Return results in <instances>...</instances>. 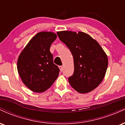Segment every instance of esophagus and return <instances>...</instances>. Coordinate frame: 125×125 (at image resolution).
I'll list each match as a JSON object with an SVG mask.
<instances>
[{
  "mask_svg": "<svg viewBox=\"0 0 125 125\" xmlns=\"http://www.w3.org/2000/svg\"><path fill=\"white\" fill-rule=\"evenodd\" d=\"M63 67L62 66H59V69H60V71H61V72H62V71H63Z\"/></svg>",
  "mask_w": 125,
  "mask_h": 125,
  "instance_id": "1",
  "label": "esophagus"
}]
</instances>
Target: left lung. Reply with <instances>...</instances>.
I'll use <instances>...</instances> for the list:
<instances>
[{"instance_id": "1", "label": "left lung", "mask_w": 125, "mask_h": 125, "mask_svg": "<svg viewBox=\"0 0 125 125\" xmlns=\"http://www.w3.org/2000/svg\"><path fill=\"white\" fill-rule=\"evenodd\" d=\"M59 38L70 49L74 62V73L68 79L71 86L80 94L92 91L104 80L108 59L97 42L83 31H63Z\"/></svg>"}]
</instances>
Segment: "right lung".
<instances>
[{
    "mask_svg": "<svg viewBox=\"0 0 125 125\" xmlns=\"http://www.w3.org/2000/svg\"><path fill=\"white\" fill-rule=\"evenodd\" d=\"M56 38L52 31H40L30 40L19 56L18 73L26 86L34 92L48 90L59 74V69L53 63L50 52Z\"/></svg>",
    "mask_w": 125,
    "mask_h": 125,
    "instance_id": "obj_1",
    "label": "right lung"
}]
</instances>
